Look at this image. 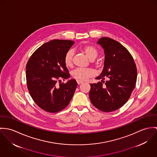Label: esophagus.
Wrapping results in <instances>:
<instances>
[{"label":"esophagus","mask_w":157,"mask_h":157,"mask_svg":"<svg viewBox=\"0 0 157 157\" xmlns=\"http://www.w3.org/2000/svg\"><path fill=\"white\" fill-rule=\"evenodd\" d=\"M76 81H77V83H78V85H79V84H82V83H83V81H82L77 80Z\"/></svg>","instance_id":"1"}]
</instances>
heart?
I'll list each match as a JSON object with an SVG mask.
<instances>
[{"mask_svg":"<svg viewBox=\"0 0 157 157\" xmlns=\"http://www.w3.org/2000/svg\"><path fill=\"white\" fill-rule=\"evenodd\" d=\"M81 50L82 52L84 53L87 56V57L91 60V62L94 63L95 59L98 55L99 52L98 49L93 46L91 45H86L82 48H81ZM73 56L74 52L73 50L68 51L64 56V64L68 67H71L73 66ZM72 76L80 81H86L89 78L91 77L94 75L93 70L90 69H82V68H78L73 70L71 73Z\"/></svg>","mask_w":157,"mask_h":157,"instance_id":"b5f03b06","label":"heart"}]
</instances>
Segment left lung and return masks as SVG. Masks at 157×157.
I'll return each instance as SVG.
<instances>
[{
  "label": "left lung",
  "instance_id": "left-lung-1",
  "mask_svg": "<svg viewBox=\"0 0 157 157\" xmlns=\"http://www.w3.org/2000/svg\"><path fill=\"white\" fill-rule=\"evenodd\" d=\"M98 43L104 49V67L96 79L105 83L90 84V101L99 110L108 113L122 107L136 87L137 70L131 54L118 41L108 37ZM107 79L105 82L104 80Z\"/></svg>",
  "mask_w": 157,
  "mask_h": 157
}]
</instances>
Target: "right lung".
I'll use <instances>...</instances> for the list:
<instances>
[{"mask_svg": "<svg viewBox=\"0 0 157 157\" xmlns=\"http://www.w3.org/2000/svg\"><path fill=\"white\" fill-rule=\"evenodd\" d=\"M73 44L71 40H51L38 48L26 64L28 91L35 104L45 111L54 113L63 110L74 94L78 86L75 79L57 84L61 79L70 78L64 59Z\"/></svg>", "mask_w": 157, "mask_h": 157, "instance_id": "1", "label": "right lung"}]
</instances>
